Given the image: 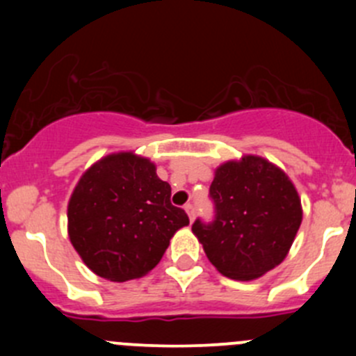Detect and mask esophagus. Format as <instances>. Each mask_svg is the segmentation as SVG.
Wrapping results in <instances>:
<instances>
[{
  "label": "esophagus",
  "mask_w": 356,
  "mask_h": 356,
  "mask_svg": "<svg viewBox=\"0 0 356 356\" xmlns=\"http://www.w3.org/2000/svg\"><path fill=\"white\" fill-rule=\"evenodd\" d=\"M186 213H188V217H189V220L193 222V218H195V213H196V208H195V204H191V203H188L186 204Z\"/></svg>",
  "instance_id": "1"
}]
</instances>
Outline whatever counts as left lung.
I'll return each instance as SVG.
<instances>
[{"mask_svg": "<svg viewBox=\"0 0 356 356\" xmlns=\"http://www.w3.org/2000/svg\"><path fill=\"white\" fill-rule=\"evenodd\" d=\"M213 220L193 232L225 277L251 281L277 267L301 224V203L288 175L260 156L227 161L210 186Z\"/></svg>", "mask_w": 356, "mask_h": 356, "instance_id": "obj_1", "label": "left lung"}]
</instances>
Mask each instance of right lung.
I'll return each mask as SVG.
<instances>
[{
  "instance_id": "right-lung-1",
  "label": "right lung",
  "mask_w": 356,
  "mask_h": 356,
  "mask_svg": "<svg viewBox=\"0 0 356 356\" xmlns=\"http://www.w3.org/2000/svg\"><path fill=\"white\" fill-rule=\"evenodd\" d=\"M170 186L155 165L132 153L92 165L68 201V236L84 264L99 277L124 282L148 274L170 238L189 224L170 203Z\"/></svg>"
}]
</instances>
